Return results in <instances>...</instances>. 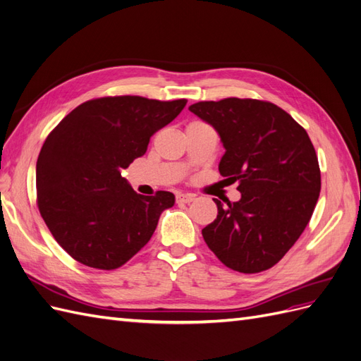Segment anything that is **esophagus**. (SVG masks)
I'll list each match as a JSON object with an SVG mask.
<instances>
[{
    "label": "esophagus",
    "mask_w": 361,
    "mask_h": 361,
    "mask_svg": "<svg viewBox=\"0 0 361 361\" xmlns=\"http://www.w3.org/2000/svg\"><path fill=\"white\" fill-rule=\"evenodd\" d=\"M194 200H195V195H192V194H178L176 195L178 203H191Z\"/></svg>",
    "instance_id": "esophagus-1"
}]
</instances>
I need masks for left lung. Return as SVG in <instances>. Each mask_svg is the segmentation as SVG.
<instances>
[{
    "instance_id": "obj_1",
    "label": "left lung",
    "mask_w": 361,
    "mask_h": 361,
    "mask_svg": "<svg viewBox=\"0 0 361 361\" xmlns=\"http://www.w3.org/2000/svg\"><path fill=\"white\" fill-rule=\"evenodd\" d=\"M190 111L220 135L226 152L218 170L241 192L238 202L214 199L218 215L202 231L204 243L233 271L274 267L319 197V164L307 133L280 106L256 99L197 102Z\"/></svg>"
}]
</instances>
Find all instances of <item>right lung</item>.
<instances>
[{
	"label": "right lung",
	"instance_id": "obj_1",
	"mask_svg": "<svg viewBox=\"0 0 361 361\" xmlns=\"http://www.w3.org/2000/svg\"><path fill=\"white\" fill-rule=\"evenodd\" d=\"M185 105L187 99L101 97L76 106L45 140L36 166L39 211L80 264L116 269L150 241L174 194H137L122 171Z\"/></svg>",
	"mask_w": 361,
	"mask_h": 361
}]
</instances>
